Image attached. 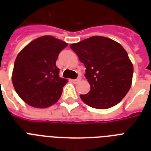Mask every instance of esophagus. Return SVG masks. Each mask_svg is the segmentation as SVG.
<instances>
[{"instance_id":"1","label":"esophagus","mask_w":151,"mask_h":151,"mask_svg":"<svg viewBox=\"0 0 151 151\" xmlns=\"http://www.w3.org/2000/svg\"><path fill=\"white\" fill-rule=\"evenodd\" d=\"M80 81V79H72V80H71V81H73V83H78V81Z\"/></svg>"}]
</instances>
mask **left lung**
I'll list each match as a JSON object with an SVG mask.
<instances>
[{
    "mask_svg": "<svg viewBox=\"0 0 151 151\" xmlns=\"http://www.w3.org/2000/svg\"><path fill=\"white\" fill-rule=\"evenodd\" d=\"M70 47L85 65V76L91 87L88 94L80 95L83 102L101 110L120 103L131 88L133 75V65L124 48L102 36L91 37Z\"/></svg>",
    "mask_w": 151,
    "mask_h": 151,
    "instance_id": "1",
    "label": "left lung"
}]
</instances>
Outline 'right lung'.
I'll return each mask as SVG.
<instances>
[{
    "label": "right lung",
    "instance_id": "obj_1",
    "mask_svg": "<svg viewBox=\"0 0 151 151\" xmlns=\"http://www.w3.org/2000/svg\"><path fill=\"white\" fill-rule=\"evenodd\" d=\"M67 45L46 35L29 42L18 54L12 80L15 92L28 105L47 108L59 100L67 80L59 77L55 62Z\"/></svg>",
    "mask_w": 151,
    "mask_h": 151
}]
</instances>
